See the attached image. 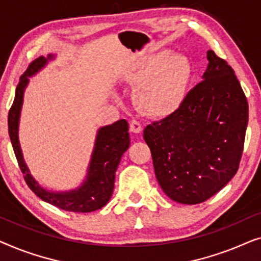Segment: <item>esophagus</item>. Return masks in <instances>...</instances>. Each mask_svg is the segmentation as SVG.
<instances>
[{
	"label": "esophagus",
	"instance_id": "esophagus-1",
	"mask_svg": "<svg viewBox=\"0 0 261 261\" xmlns=\"http://www.w3.org/2000/svg\"><path fill=\"white\" fill-rule=\"evenodd\" d=\"M129 128H130V132H133L135 134H139L142 130L141 123L139 122L138 120H132L129 123Z\"/></svg>",
	"mask_w": 261,
	"mask_h": 261
}]
</instances>
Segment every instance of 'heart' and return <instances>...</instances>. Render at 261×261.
<instances>
[{
    "label": "heart",
    "instance_id": "obj_1",
    "mask_svg": "<svg viewBox=\"0 0 261 261\" xmlns=\"http://www.w3.org/2000/svg\"><path fill=\"white\" fill-rule=\"evenodd\" d=\"M191 74V64L187 57L160 52L132 76L139 84L135 102L148 115H170L184 102Z\"/></svg>",
    "mask_w": 261,
    "mask_h": 261
}]
</instances>
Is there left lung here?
<instances>
[{
  "mask_svg": "<svg viewBox=\"0 0 261 261\" xmlns=\"http://www.w3.org/2000/svg\"><path fill=\"white\" fill-rule=\"evenodd\" d=\"M206 58L203 81L179 108L144 130L160 188L183 204L206 201L234 177L248 123L247 98L234 70L212 49Z\"/></svg>",
  "mask_w": 261,
  "mask_h": 261,
  "instance_id": "obj_1",
  "label": "left lung"
}]
</instances>
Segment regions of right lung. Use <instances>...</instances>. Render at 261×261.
Returning a JSON list of instances; mask_svg holds the SVG:
<instances>
[{"instance_id": "1", "label": "right lung", "mask_w": 261, "mask_h": 261, "mask_svg": "<svg viewBox=\"0 0 261 261\" xmlns=\"http://www.w3.org/2000/svg\"><path fill=\"white\" fill-rule=\"evenodd\" d=\"M55 58L49 55L47 58L39 57L33 60L16 87L15 98L8 114V132L12 141L14 153L19 163L21 172L32 191L42 201L66 212L90 213L101 209L109 202L113 195L115 172L119 166L121 156L129 147V134L126 120H119L109 126L99 128L96 137L95 147L88 167V174L80 188L71 191H48L34 179L30 169L24 163L22 151L19 141V121L22 108L23 92L28 84V77L40 71L48 60Z\"/></svg>"}]
</instances>
